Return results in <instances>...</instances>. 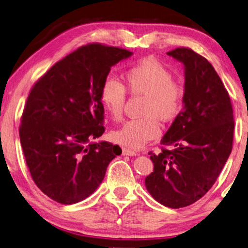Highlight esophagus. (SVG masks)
Segmentation results:
<instances>
[{
  "label": "esophagus",
  "mask_w": 248,
  "mask_h": 248,
  "mask_svg": "<svg viewBox=\"0 0 248 248\" xmlns=\"http://www.w3.org/2000/svg\"><path fill=\"white\" fill-rule=\"evenodd\" d=\"M123 155H130V156H135L138 155V152L130 150V149H127V148H123Z\"/></svg>",
  "instance_id": "34e87169"
}]
</instances>
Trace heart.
I'll list each match as a JSON object with an SVG mask.
<instances>
[{"label":"heart","mask_w":248,"mask_h":248,"mask_svg":"<svg viewBox=\"0 0 248 248\" xmlns=\"http://www.w3.org/2000/svg\"><path fill=\"white\" fill-rule=\"evenodd\" d=\"M124 86L132 95L145 97L142 115L127 121L112 132V139L124 147L139 149L158 138L160 121L170 123L183 109L184 88L172 80V75L162 64L147 58L129 68L124 76ZM100 103L112 119H120L124 112L125 89L113 77H107L100 87Z\"/></svg>","instance_id":"1"}]
</instances>
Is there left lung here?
Listing matches in <instances>:
<instances>
[{"label":"left lung","instance_id":"8db88e82","mask_svg":"<svg viewBox=\"0 0 248 248\" xmlns=\"http://www.w3.org/2000/svg\"><path fill=\"white\" fill-rule=\"evenodd\" d=\"M167 54L183 65L184 104L161 139L171 150L149 153L153 172L144 184L156 202L180 209L205 195L225 166L233 143V108L206 58L184 47Z\"/></svg>","mask_w":248,"mask_h":248}]
</instances>
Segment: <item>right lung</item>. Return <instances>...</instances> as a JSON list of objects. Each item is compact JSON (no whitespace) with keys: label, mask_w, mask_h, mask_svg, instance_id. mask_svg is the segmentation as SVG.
I'll return each instance as SVG.
<instances>
[{"label":"right lung","mask_w":248,"mask_h":248,"mask_svg":"<svg viewBox=\"0 0 248 248\" xmlns=\"http://www.w3.org/2000/svg\"><path fill=\"white\" fill-rule=\"evenodd\" d=\"M131 52L89 44L57 62L31 90L19 139L32 179L43 193L65 205L84 201L105 178L119 145L103 136L100 87L110 68Z\"/></svg>","instance_id":"add662e5"}]
</instances>
